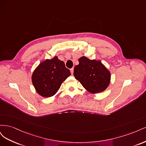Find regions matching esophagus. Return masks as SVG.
<instances>
[{
	"mask_svg": "<svg viewBox=\"0 0 146 146\" xmlns=\"http://www.w3.org/2000/svg\"><path fill=\"white\" fill-rule=\"evenodd\" d=\"M70 72H71L72 75H73V74H74V69L73 68L70 69Z\"/></svg>",
	"mask_w": 146,
	"mask_h": 146,
	"instance_id": "obj_1",
	"label": "esophagus"
}]
</instances>
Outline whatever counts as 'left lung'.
Masks as SVG:
<instances>
[{"instance_id": "1", "label": "left lung", "mask_w": 146, "mask_h": 146, "mask_svg": "<svg viewBox=\"0 0 146 146\" xmlns=\"http://www.w3.org/2000/svg\"><path fill=\"white\" fill-rule=\"evenodd\" d=\"M75 66L74 76L85 89L91 94L104 91L110 83L111 73L100 60H90L83 56Z\"/></svg>"}]
</instances>
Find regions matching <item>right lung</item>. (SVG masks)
Instances as JSON below:
<instances>
[{
	"label": "right lung",
	"mask_w": 146,
	"mask_h": 146,
	"mask_svg": "<svg viewBox=\"0 0 146 146\" xmlns=\"http://www.w3.org/2000/svg\"><path fill=\"white\" fill-rule=\"evenodd\" d=\"M70 75L64 63L55 56L39 64L33 70L32 81L37 93L44 98L54 96L62 83Z\"/></svg>",
	"instance_id": "right-lung-1"
}]
</instances>
